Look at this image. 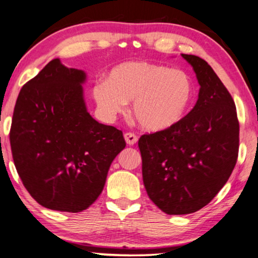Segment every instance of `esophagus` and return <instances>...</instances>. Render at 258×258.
I'll use <instances>...</instances> for the list:
<instances>
[{"label": "esophagus", "instance_id": "obj_1", "mask_svg": "<svg viewBox=\"0 0 258 258\" xmlns=\"http://www.w3.org/2000/svg\"><path fill=\"white\" fill-rule=\"evenodd\" d=\"M124 140H125V143L128 145H134V144H136V143H137L138 138H137L136 135L133 134V133H126V134H124Z\"/></svg>", "mask_w": 258, "mask_h": 258}]
</instances>
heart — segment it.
Masks as SVG:
<instances>
[{"label": "heart", "mask_w": 258, "mask_h": 258, "mask_svg": "<svg viewBox=\"0 0 258 258\" xmlns=\"http://www.w3.org/2000/svg\"><path fill=\"white\" fill-rule=\"evenodd\" d=\"M194 84L180 69L146 61L121 63L109 71L106 82L92 89L99 112L113 120L132 101V112L143 129L151 133L168 130L185 116Z\"/></svg>", "instance_id": "b5f03b06"}]
</instances>
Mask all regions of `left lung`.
<instances>
[{
	"instance_id": "left-lung-1",
	"label": "left lung",
	"mask_w": 258,
	"mask_h": 258,
	"mask_svg": "<svg viewBox=\"0 0 258 258\" xmlns=\"http://www.w3.org/2000/svg\"><path fill=\"white\" fill-rule=\"evenodd\" d=\"M200 92L180 123L138 141L146 192L167 215L196 212L213 200L235 167L239 121L231 94L203 58L181 54Z\"/></svg>"
}]
</instances>
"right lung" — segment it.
I'll use <instances>...</instances> for the list:
<instances>
[{"label":"right lung","instance_id":"1","mask_svg":"<svg viewBox=\"0 0 258 258\" xmlns=\"http://www.w3.org/2000/svg\"><path fill=\"white\" fill-rule=\"evenodd\" d=\"M83 70L51 60L23 86L16 101L10 145L16 169L39 204L81 212L104 189L123 134L99 123L84 100Z\"/></svg>","mask_w":258,"mask_h":258}]
</instances>
